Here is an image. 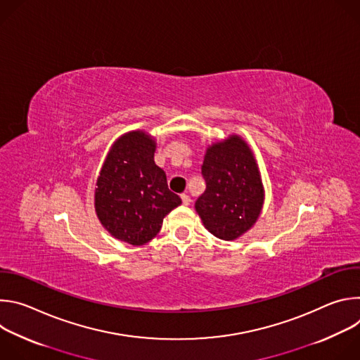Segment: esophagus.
I'll list each match as a JSON object with an SVG mask.
<instances>
[{
    "instance_id": "1",
    "label": "esophagus",
    "mask_w": 360,
    "mask_h": 360,
    "mask_svg": "<svg viewBox=\"0 0 360 360\" xmlns=\"http://www.w3.org/2000/svg\"><path fill=\"white\" fill-rule=\"evenodd\" d=\"M181 199H182V203L184 205H189L191 203V196L188 193H182L181 195Z\"/></svg>"
}]
</instances>
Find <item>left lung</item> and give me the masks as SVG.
Listing matches in <instances>:
<instances>
[{
  "label": "left lung",
  "mask_w": 360,
  "mask_h": 360,
  "mask_svg": "<svg viewBox=\"0 0 360 360\" xmlns=\"http://www.w3.org/2000/svg\"><path fill=\"white\" fill-rule=\"evenodd\" d=\"M202 175L207 189L195 210L203 226L222 240H235L258 221L265 189L248 142L236 134L214 142L205 153Z\"/></svg>",
  "instance_id": "left-lung-1"
}]
</instances>
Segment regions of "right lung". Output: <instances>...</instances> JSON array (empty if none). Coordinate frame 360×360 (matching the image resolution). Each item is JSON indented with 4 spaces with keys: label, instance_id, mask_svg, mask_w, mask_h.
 Listing matches in <instances>:
<instances>
[{
    "label": "right lung",
    "instance_id": "add662e5",
    "mask_svg": "<svg viewBox=\"0 0 360 360\" xmlns=\"http://www.w3.org/2000/svg\"><path fill=\"white\" fill-rule=\"evenodd\" d=\"M157 141L138 129L111 146L95 184L96 217L111 236L134 246L155 238L164 218L182 203L153 161Z\"/></svg>",
    "mask_w": 360,
    "mask_h": 360
}]
</instances>
